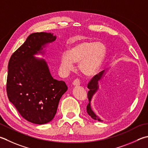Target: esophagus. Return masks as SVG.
Returning a JSON list of instances; mask_svg holds the SVG:
<instances>
[{
  "label": "esophagus",
  "instance_id": "obj_1",
  "mask_svg": "<svg viewBox=\"0 0 148 148\" xmlns=\"http://www.w3.org/2000/svg\"><path fill=\"white\" fill-rule=\"evenodd\" d=\"M72 85L74 86H79L80 85V81L78 79H75L73 82V83H72Z\"/></svg>",
  "mask_w": 148,
  "mask_h": 148
}]
</instances>
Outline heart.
Instances as JSON below:
<instances>
[{"mask_svg":"<svg viewBox=\"0 0 148 148\" xmlns=\"http://www.w3.org/2000/svg\"><path fill=\"white\" fill-rule=\"evenodd\" d=\"M107 54L105 44L99 42L83 41L72 46L60 57V71L66 75L74 69V63L86 76L96 74L103 65Z\"/></svg>","mask_w":148,"mask_h":148,"instance_id":"1","label":"heart"}]
</instances>
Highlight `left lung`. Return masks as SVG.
<instances>
[{"instance_id": "1", "label": "left lung", "mask_w": 148, "mask_h": 148, "mask_svg": "<svg viewBox=\"0 0 148 148\" xmlns=\"http://www.w3.org/2000/svg\"><path fill=\"white\" fill-rule=\"evenodd\" d=\"M108 71V69H107L106 71H103L102 72H101L100 73H99L98 74L95 75V76L90 80V82L88 83V86H87L88 88L89 89V91L88 92V94H87L89 102L87 106H86V111H87L88 114L92 119H93L97 120L99 121H103L95 114L94 112L93 111V110H92V106H91V101H92V97L94 96V95L96 93L98 90H99V82L103 79L104 76H105Z\"/></svg>"}]
</instances>
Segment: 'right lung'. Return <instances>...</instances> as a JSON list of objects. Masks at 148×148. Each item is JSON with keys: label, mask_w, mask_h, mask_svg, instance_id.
<instances>
[{"label": "right lung", "mask_w": 148, "mask_h": 148, "mask_svg": "<svg viewBox=\"0 0 148 148\" xmlns=\"http://www.w3.org/2000/svg\"><path fill=\"white\" fill-rule=\"evenodd\" d=\"M56 39L51 33H32L8 63V99L25 119L34 124L53 120L61 97L67 90L64 82L51 76L47 62L35 56H44L48 45Z\"/></svg>", "instance_id": "right-lung-1"}]
</instances>
